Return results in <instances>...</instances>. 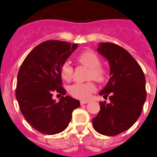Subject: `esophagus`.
Wrapping results in <instances>:
<instances>
[{"mask_svg": "<svg viewBox=\"0 0 157 157\" xmlns=\"http://www.w3.org/2000/svg\"><path fill=\"white\" fill-rule=\"evenodd\" d=\"M88 102H89L88 100H82V101H81V105H86V104H87Z\"/></svg>", "mask_w": 157, "mask_h": 157, "instance_id": "1", "label": "esophagus"}]
</instances>
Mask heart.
<instances>
[{"instance_id": "1", "label": "heart", "mask_w": 157, "mask_h": 157, "mask_svg": "<svg viewBox=\"0 0 157 157\" xmlns=\"http://www.w3.org/2000/svg\"><path fill=\"white\" fill-rule=\"evenodd\" d=\"M77 60L82 65L88 68L87 79H94L98 82L105 81L106 76V71L100 65V59L94 51L86 50L81 52L77 57ZM60 74L62 78L69 82L73 75V67L70 62H63L60 67ZM96 91V86L93 82H87L85 83H75L70 86L69 92L72 97L86 100L88 99Z\"/></svg>"}]
</instances>
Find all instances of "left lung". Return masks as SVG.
<instances>
[{
    "label": "left lung",
    "mask_w": 157,
    "mask_h": 157,
    "mask_svg": "<svg viewBox=\"0 0 157 157\" xmlns=\"http://www.w3.org/2000/svg\"><path fill=\"white\" fill-rule=\"evenodd\" d=\"M98 52L110 67V78L99 95H109L110 103L100 102V110L93 119V125L103 135L115 136L131 128L140 117L146 99L145 77L140 64L120 46L101 42Z\"/></svg>",
    "instance_id": "8db88e82"
}]
</instances>
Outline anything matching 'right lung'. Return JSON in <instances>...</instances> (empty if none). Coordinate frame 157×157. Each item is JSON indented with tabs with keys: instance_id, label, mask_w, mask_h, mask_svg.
<instances>
[{
	"instance_id": "obj_1",
	"label": "right lung",
	"mask_w": 157,
	"mask_h": 157,
	"mask_svg": "<svg viewBox=\"0 0 157 157\" xmlns=\"http://www.w3.org/2000/svg\"><path fill=\"white\" fill-rule=\"evenodd\" d=\"M77 44L62 40H47L33 49L17 73L16 98L21 113L29 124L41 133L52 135L67 128L73 110L80 102L70 96L59 102L53 92L65 95L60 67Z\"/></svg>"
}]
</instances>
